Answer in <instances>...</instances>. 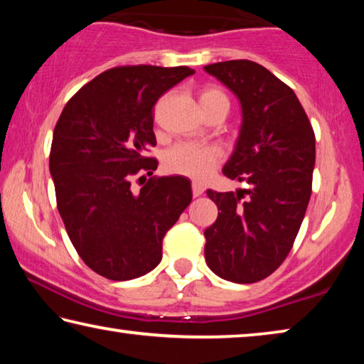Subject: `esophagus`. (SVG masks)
Here are the masks:
<instances>
[{"instance_id": "esophagus-1", "label": "esophagus", "mask_w": 364, "mask_h": 364, "mask_svg": "<svg viewBox=\"0 0 364 364\" xmlns=\"http://www.w3.org/2000/svg\"><path fill=\"white\" fill-rule=\"evenodd\" d=\"M191 188H193V196L194 197H199L202 193H204V186H202V184L197 183V181L191 184Z\"/></svg>"}]
</instances>
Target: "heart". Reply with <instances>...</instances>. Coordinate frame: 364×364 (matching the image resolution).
<instances>
[{
    "mask_svg": "<svg viewBox=\"0 0 364 364\" xmlns=\"http://www.w3.org/2000/svg\"><path fill=\"white\" fill-rule=\"evenodd\" d=\"M199 100L205 112L218 106H226L230 109L228 96L218 86H204L200 90ZM221 159H223V152L217 146L180 143L170 147L165 152L164 165L171 173L196 178V180H204L221 162Z\"/></svg>",
    "mask_w": 364,
    "mask_h": 364,
    "instance_id": "obj_1",
    "label": "heart"
}]
</instances>
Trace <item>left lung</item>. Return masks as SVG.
I'll return each instance as SVG.
<instances>
[{
    "label": "left lung",
    "mask_w": 364,
    "mask_h": 364,
    "mask_svg": "<svg viewBox=\"0 0 364 364\" xmlns=\"http://www.w3.org/2000/svg\"><path fill=\"white\" fill-rule=\"evenodd\" d=\"M204 69L241 102V133L223 175L249 183L237 193L207 191L220 212L204 232L205 260L220 278L250 284L278 269L297 237L311 196L315 132L292 88L263 65L239 59Z\"/></svg>",
    "instance_id": "obj_1"
}]
</instances>
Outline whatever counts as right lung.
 Segmentation results:
<instances>
[{"label":"right lung","instance_id":"1","mask_svg":"<svg viewBox=\"0 0 364 364\" xmlns=\"http://www.w3.org/2000/svg\"><path fill=\"white\" fill-rule=\"evenodd\" d=\"M194 70L186 65H122L82 86L53 133L49 171L58 210L82 260L112 281L149 273L162 260V241L191 204V181L151 176L157 159L154 106ZM139 180V181H140Z\"/></svg>","mask_w":364,"mask_h":364}]
</instances>
